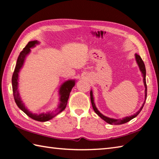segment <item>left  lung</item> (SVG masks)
Masks as SVG:
<instances>
[{
  "label": "left lung",
  "instance_id": "8db88e82",
  "mask_svg": "<svg viewBox=\"0 0 159 159\" xmlns=\"http://www.w3.org/2000/svg\"><path fill=\"white\" fill-rule=\"evenodd\" d=\"M135 59H136V61L138 66H139L140 67V71H142V74H143V82H144V85H145V100H146V98H147V84H146V79H145V76H146V70H145V64H144V62L143 61L142 58H141L140 56H139L138 54H135ZM90 99H91V103H92V108H93L94 112H96V113L99 115V116L102 118V120H103L106 122L107 123L110 124V125H122V124H125L129 122L130 120H131L132 119H134V117H135L137 116V115L140 113V112L141 111V110L143 109L144 104H145V102L143 103V105L142 106V107L140 108V109L136 113H135L134 115H131V116H129V117H126L125 118H123V119H118V120H115V119H112V118H109L104 116V115H103L101 112L98 111L97 108H96V106H95L94 103V98H93V94H92V92L90 91Z\"/></svg>",
  "mask_w": 159,
  "mask_h": 159
}]
</instances>
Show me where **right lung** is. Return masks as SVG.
<instances>
[{
  "instance_id": "1",
  "label": "right lung",
  "mask_w": 159,
  "mask_h": 159,
  "mask_svg": "<svg viewBox=\"0 0 159 159\" xmlns=\"http://www.w3.org/2000/svg\"><path fill=\"white\" fill-rule=\"evenodd\" d=\"M38 44V42L37 41H30L27 44V45L24 48L23 51L20 53L19 56L17 59L16 65L15 69H14V73L12 75V79H11V83H12V91H13V96L16 105L18 107L24 111L28 116H29L32 119L34 120L39 121V122H47L52 118L56 116L57 114L61 112L62 111H64L67 104V101L70 97V92L71 89L75 85V80H70L66 81L62 85L61 88L60 89V105L58 108L55 110L54 111H51L50 112H47V113H42L39 115L37 114H33L28 110L25 107L24 103L20 98L19 92H18V74L20 70V69L22 67L23 64H24V59L26 55L29 53L30 51V48L34 47L35 44Z\"/></svg>"
}]
</instances>
